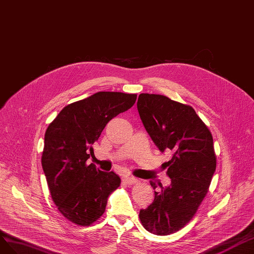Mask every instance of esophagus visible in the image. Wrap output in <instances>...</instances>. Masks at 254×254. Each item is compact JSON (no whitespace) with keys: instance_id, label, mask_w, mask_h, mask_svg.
Wrapping results in <instances>:
<instances>
[{"instance_id":"obj_1","label":"esophagus","mask_w":254,"mask_h":254,"mask_svg":"<svg viewBox=\"0 0 254 254\" xmlns=\"http://www.w3.org/2000/svg\"><path fill=\"white\" fill-rule=\"evenodd\" d=\"M123 181H125V183H127V185H132V184H135L137 182V180L134 177H131L128 175L123 176Z\"/></svg>"}]
</instances>
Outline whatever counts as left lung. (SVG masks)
<instances>
[{"label":"left lung","instance_id":"8db88e82","mask_svg":"<svg viewBox=\"0 0 254 254\" xmlns=\"http://www.w3.org/2000/svg\"><path fill=\"white\" fill-rule=\"evenodd\" d=\"M137 110L157 148L171 151L170 161L163 164L171 184H158L154 201L140 209L139 219L150 233L169 235L192 219L208 191L216 170L213 136L191 106L166 96L140 93Z\"/></svg>","mask_w":254,"mask_h":254}]
</instances>
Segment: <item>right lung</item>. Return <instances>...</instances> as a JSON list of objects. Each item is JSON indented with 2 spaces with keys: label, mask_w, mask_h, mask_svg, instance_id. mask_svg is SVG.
I'll list each match as a JSON object with an SVG mask.
<instances>
[{
  "label": "right lung",
  "mask_w": 254,
  "mask_h": 254,
  "mask_svg": "<svg viewBox=\"0 0 254 254\" xmlns=\"http://www.w3.org/2000/svg\"><path fill=\"white\" fill-rule=\"evenodd\" d=\"M137 95L100 91L64 107L45 135L41 164L56 207L69 221L87 227L105 212L107 198L120 186L115 172L87 165L92 144L114 117L131 108Z\"/></svg>",
  "instance_id": "add662e5"
}]
</instances>
